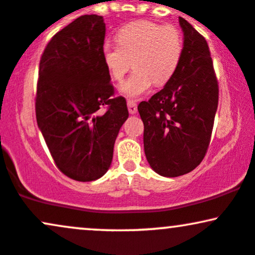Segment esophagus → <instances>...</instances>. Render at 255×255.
<instances>
[{"instance_id":"obj_1","label":"esophagus","mask_w":255,"mask_h":255,"mask_svg":"<svg viewBox=\"0 0 255 255\" xmlns=\"http://www.w3.org/2000/svg\"><path fill=\"white\" fill-rule=\"evenodd\" d=\"M127 105H128V111H129V114H135L137 111V107H136V102L133 101V99H129V101L127 102Z\"/></svg>"}]
</instances>
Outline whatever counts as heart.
I'll use <instances>...</instances> for the list:
<instances>
[{
    "mask_svg": "<svg viewBox=\"0 0 255 255\" xmlns=\"http://www.w3.org/2000/svg\"><path fill=\"white\" fill-rule=\"evenodd\" d=\"M119 45L105 43L103 61L110 77L121 81L131 67L135 71L120 87L128 97H139L152 85L164 86L176 72L183 52V39L174 25L135 20L119 31Z\"/></svg>",
    "mask_w": 255,
    "mask_h": 255,
    "instance_id": "heart-1",
    "label": "heart"
}]
</instances>
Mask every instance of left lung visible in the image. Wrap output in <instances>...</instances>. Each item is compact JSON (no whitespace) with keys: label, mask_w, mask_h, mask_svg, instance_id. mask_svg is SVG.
I'll return each mask as SVG.
<instances>
[{"label":"left lung","mask_w":255,"mask_h":255,"mask_svg":"<svg viewBox=\"0 0 255 255\" xmlns=\"http://www.w3.org/2000/svg\"><path fill=\"white\" fill-rule=\"evenodd\" d=\"M183 52L164 89L137 105L144 150L157 174L176 177L200 164L211 141L218 80L206 39L183 17Z\"/></svg>","instance_id":"8db88e82"}]
</instances>
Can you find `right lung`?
<instances>
[{
  "instance_id": "right-lung-1",
  "label": "right lung",
  "mask_w": 255,
  "mask_h": 255,
  "mask_svg": "<svg viewBox=\"0 0 255 255\" xmlns=\"http://www.w3.org/2000/svg\"><path fill=\"white\" fill-rule=\"evenodd\" d=\"M105 24L81 15L46 44L39 62L36 118L55 164L80 182L102 177L128 119L103 61Z\"/></svg>"
}]
</instances>
